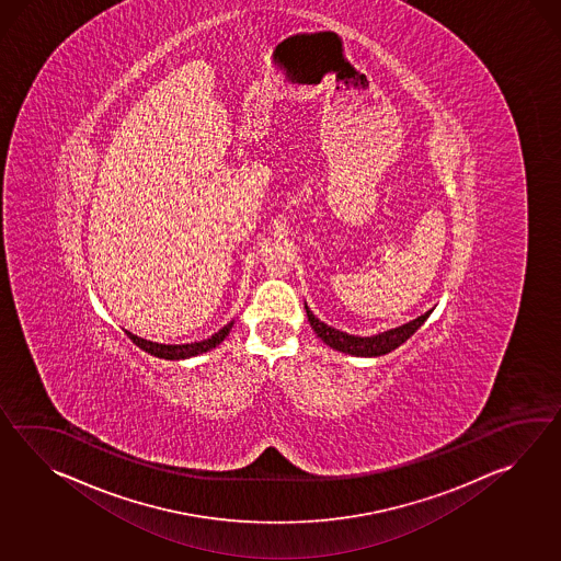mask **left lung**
<instances>
[{"label": "left lung", "instance_id": "left-lung-1", "mask_svg": "<svg viewBox=\"0 0 561 561\" xmlns=\"http://www.w3.org/2000/svg\"><path fill=\"white\" fill-rule=\"evenodd\" d=\"M431 311L433 310L424 311L423 316H419L416 320H412L409 324L392 328V330L382 332V334H376V336L362 337L352 336V334H346V332H340V330L332 328V325L324 324L306 306V313H308V322H310L311 330L318 334V337L324 344H328L330 348L337 350V352L352 354V356H364V358L382 356V354H388V352L399 348L400 344H404L424 324V320L431 316Z\"/></svg>", "mask_w": 561, "mask_h": 561}]
</instances>
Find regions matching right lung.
Wrapping results in <instances>:
<instances>
[{"instance_id":"right-lung-1","label":"right lung","mask_w":561,"mask_h":561,"mask_svg":"<svg viewBox=\"0 0 561 561\" xmlns=\"http://www.w3.org/2000/svg\"><path fill=\"white\" fill-rule=\"evenodd\" d=\"M231 328H233V320L229 324L224 325L219 332H215L211 337L201 340V342H191V344H159V342H150V340H145V337L135 336L130 332H126V334L137 344L138 348L149 352L150 356L164 358V360H185V358L199 356V354H205V352H209L215 346H219L225 337H227V334L231 332Z\"/></svg>"}]
</instances>
